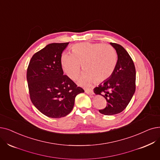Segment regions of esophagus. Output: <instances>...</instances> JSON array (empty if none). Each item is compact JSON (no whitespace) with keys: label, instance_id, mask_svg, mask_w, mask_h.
<instances>
[{"label":"esophagus","instance_id":"1","mask_svg":"<svg viewBox=\"0 0 160 160\" xmlns=\"http://www.w3.org/2000/svg\"><path fill=\"white\" fill-rule=\"evenodd\" d=\"M85 92L87 93V94H89V95H93L94 93L93 92V90L92 89L90 88H87V89H85Z\"/></svg>","mask_w":160,"mask_h":160}]
</instances>
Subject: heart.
<instances>
[{"label":"heart","mask_w":160,"mask_h":160,"mask_svg":"<svg viewBox=\"0 0 160 160\" xmlns=\"http://www.w3.org/2000/svg\"><path fill=\"white\" fill-rule=\"evenodd\" d=\"M118 63V55L114 48L102 43L81 42L74 45L72 53H63L61 64L69 78L75 80L81 71V65L85 72L80 80L82 85L96 82L107 81L113 74Z\"/></svg>","instance_id":"1"}]
</instances>
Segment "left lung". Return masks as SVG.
<instances>
[{"label": "left lung", "instance_id": "8db88e82", "mask_svg": "<svg viewBox=\"0 0 160 160\" xmlns=\"http://www.w3.org/2000/svg\"><path fill=\"white\" fill-rule=\"evenodd\" d=\"M110 44L118 55L115 71L109 79L93 89L95 94L102 95L107 100V107L99 110L100 113L105 115H114L122 112L135 92L136 71L133 60L121 45L112 42Z\"/></svg>", "mask_w": 160, "mask_h": 160}]
</instances>
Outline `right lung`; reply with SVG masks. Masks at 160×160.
<instances>
[{
    "label": "right lung",
    "mask_w": 160,
    "mask_h": 160,
    "mask_svg": "<svg viewBox=\"0 0 160 160\" xmlns=\"http://www.w3.org/2000/svg\"><path fill=\"white\" fill-rule=\"evenodd\" d=\"M69 42L52 43L34 53L27 68L30 99L40 112L59 118L71 112L75 97L84 90L63 74L61 54Z\"/></svg>",
    "instance_id": "add662e5"
}]
</instances>
